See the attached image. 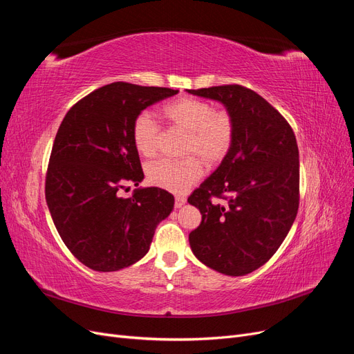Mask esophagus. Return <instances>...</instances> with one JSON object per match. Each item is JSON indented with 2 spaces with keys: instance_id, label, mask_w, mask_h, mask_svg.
Segmentation results:
<instances>
[{
  "instance_id": "obj_1",
  "label": "esophagus",
  "mask_w": 354,
  "mask_h": 354,
  "mask_svg": "<svg viewBox=\"0 0 354 354\" xmlns=\"http://www.w3.org/2000/svg\"><path fill=\"white\" fill-rule=\"evenodd\" d=\"M185 203H186V198L185 196H177L174 205H176V208H180V207H183Z\"/></svg>"
}]
</instances>
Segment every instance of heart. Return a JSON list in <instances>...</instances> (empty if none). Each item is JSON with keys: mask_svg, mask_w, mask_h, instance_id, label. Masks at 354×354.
I'll use <instances>...</instances> for the list:
<instances>
[{"mask_svg": "<svg viewBox=\"0 0 354 354\" xmlns=\"http://www.w3.org/2000/svg\"><path fill=\"white\" fill-rule=\"evenodd\" d=\"M160 116L168 125L186 131L181 152L194 155L181 159L153 160L146 167V177L158 187L181 194L202 177L201 158L208 165H216L229 155L236 128L233 116L227 111H214L209 102L196 97H180L165 103L160 108ZM131 138L138 153L143 156L156 155L160 128L151 113L140 112L134 118Z\"/></svg>", "mask_w": 354, "mask_h": 354, "instance_id": "obj_1", "label": "heart"}]
</instances>
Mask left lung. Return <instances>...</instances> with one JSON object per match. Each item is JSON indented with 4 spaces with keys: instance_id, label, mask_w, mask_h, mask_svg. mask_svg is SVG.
<instances>
[{
    "instance_id": "1",
    "label": "left lung",
    "mask_w": 354,
    "mask_h": 354,
    "mask_svg": "<svg viewBox=\"0 0 354 354\" xmlns=\"http://www.w3.org/2000/svg\"><path fill=\"white\" fill-rule=\"evenodd\" d=\"M187 91L221 102L236 128L229 155L187 198L202 216L189 234L190 248L212 270L248 274L272 259L297 217L295 134L269 102L243 85Z\"/></svg>"
}]
</instances>
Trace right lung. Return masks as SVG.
<instances>
[{
  "label": "right lung",
  "mask_w": 354,
  "mask_h": 354,
  "mask_svg": "<svg viewBox=\"0 0 354 354\" xmlns=\"http://www.w3.org/2000/svg\"><path fill=\"white\" fill-rule=\"evenodd\" d=\"M178 90L112 82L63 118L46 174V199L68 250L93 270L115 272L149 251L155 229L174 208L159 187L136 189L145 174L131 138L134 118Z\"/></svg>",
  "instance_id": "right-lung-1"
}]
</instances>
